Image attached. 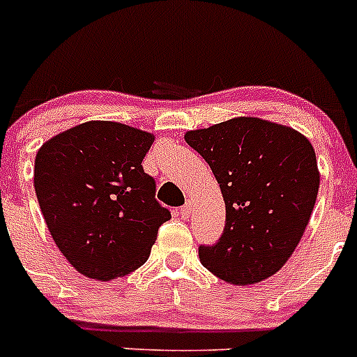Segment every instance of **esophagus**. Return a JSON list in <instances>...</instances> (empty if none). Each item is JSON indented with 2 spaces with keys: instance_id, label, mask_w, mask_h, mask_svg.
I'll return each instance as SVG.
<instances>
[{
  "instance_id": "34e87169",
  "label": "esophagus",
  "mask_w": 357,
  "mask_h": 357,
  "mask_svg": "<svg viewBox=\"0 0 357 357\" xmlns=\"http://www.w3.org/2000/svg\"><path fill=\"white\" fill-rule=\"evenodd\" d=\"M179 214H181L183 220H188V218L192 216V202H186L185 206H181V209H179Z\"/></svg>"
}]
</instances>
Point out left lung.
<instances>
[{"label":"left lung","instance_id":"1","mask_svg":"<svg viewBox=\"0 0 357 357\" xmlns=\"http://www.w3.org/2000/svg\"><path fill=\"white\" fill-rule=\"evenodd\" d=\"M223 193L227 220L214 244H200L207 271L255 284L281 268L298 245L319 190L307 137L259 119H234L186 132Z\"/></svg>","mask_w":357,"mask_h":357}]
</instances>
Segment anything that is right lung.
<instances>
[{"mask_svg": "<svg viewBox=\"0 0 357 357\" xmlns=\"http://www.w3.org/2000/svg\"><path fill=\"white\" fill-rule=\"evenodd\" d=\"M153 136L115 122H86L40 148L34 190L57 248L79 274L122 278L148 259L171 218L143 169Z\"/></svg>", "mask_w": 357, "mask_h": 357, "instance_id": "add662e5", "label": "right lung"}]
</instances>
